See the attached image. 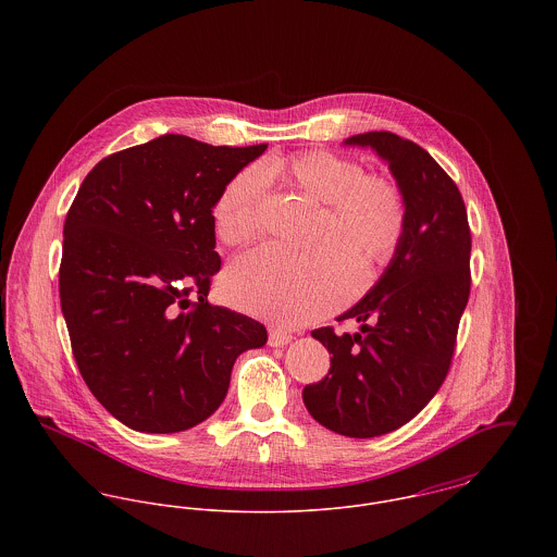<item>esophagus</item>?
I'll list each match as a JSON object with an SVG mask.
<instances>
[{"label": "esophagus", "instance_id": "obj_1", "mask_svg": "<svg viewBox=\"0 0 557 557\" xmlns=\"http://www.w3.org/2000/svg\"><path fill=\"white\" fill-rule=\"evenodd\" d=\"M292 343V334H287V332H283V330H270V334H268V345L270 347H283V345H289Z\"/></svg>", "mask_w": 557, "mask_h": 557}]
</instances>
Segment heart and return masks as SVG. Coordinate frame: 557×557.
<instances>
[{"instance_id": "heart-1", "label": "heart", "mask_w": 557, "mask_h": 557, "mask_svg": "<svg viewBox=\"0 0 557 557\" xmlns=\"http://www.w3.org/2000/svg\"><path fill=\"white\" fill-rule=\"evenodd\" d=\"M269 175H285L323 208L309 252L259 246L239 255L223 281L225 298L255 318L278 325H302L356 298L367 270L384 265L405 232V201L391 180L364 177L356 160L332 152H309L268 171L246 169L234 177L214 206V230L225 244H242L261 230ZM357 289L354 290L352 287Z\"/></svg>"}]
</instances>
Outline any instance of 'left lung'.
I'll list each match as a JSON object with an SVG mask.
<instances>
[{
	"label": "left lung",
	"mask_w": 557,
	"mask_h": 557,
	"mask_svg": "<svg viewBox=\"0 0 557 557\" xmlns=\"http://www.w3.org/2000/svg\"><path fill=\"white\" fill-rule=\"evenodd\" d=\"M343 146L371 148L388 162L405 232L380 281L336 318L358 321L360 332L313 330L332 358L302 398L325 429L367 440L409 422L440 391L470 298L472 236L457 184L426 150L384 131Z\"/></svg>",
	"instance_id": "1"
}]
</instances>
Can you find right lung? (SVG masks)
I'll return each mask as SVG.
<instances>
[{
	"instance_id": "1",
	"label": "right lung",
	"mask_w": 557,
	"mask_h": 557,
	"mask_svg": "<svg viewBox=\"0 0 557 557\" xmlns=\"http://www.w3.org/2000/svg\"><path fill=\"white\" fill-rule=\"evenodd\" d=\"M265 148L162 135L100 160L81 184L64 223L62 313L87 388L128 429L203 422L239 354L268 341L263 323L208 302L221 270L212 210Z\"/></svg>"
}]
</instances>
